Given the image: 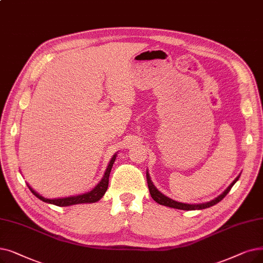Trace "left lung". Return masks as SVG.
<instances>
[{"label": "left lung", "mask_w": 263, "mask_h": 263, "mask_svg": "<svg viewBox=\"0 0 263 263\" xmlns=\"http://www.w3.org/2000/svg\"><path fill=\"white\" fill-rule=\"evenodd\" d=\"M146 177H147V184H148V188H149V192H151V196L152 198L159 204L161 205H164V206H168V208H173V209H178V210H184V211H193V210H203V209H208V208H211L213 206V205L217 204L218 202H220L228 193H229V191L231 190V188L233 187V185L235 184V182L238 180L239 178V175L232 181V184L228 187L221 195L219 197H217L216 199L210 201V202H206V203H201V204H186V203H181V202H177V201H174L173 199H170L167 198L166 196H164L163 193L160 192L156 187L155 185L153 184V181L151 179V176L149 174H148V172L146 173Z\"/></svg>", "instance_id": "left-lung-1"}]
</instances>
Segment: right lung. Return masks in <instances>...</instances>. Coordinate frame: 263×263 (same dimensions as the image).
<instances>
[{"label": "right lung", "instance_id": "add662e5", "mask_svg": "<svg viewBox=\"0 0 263 263\" xmlns=\"http://www.w3.org/2000/svg\"><path fill=\"white\" fill-rule=\"evenodd\" d=\"M116 154L112 156L111 160L109 161V164L105 171L104 176L103 178L101 179V181L99 184L91 190L90 192H86L84 195H78V196H73V197H67V198H60V199H47V198H44L36 191H34L29 185V189L31 190V192L33 193L34 196L37 197L40 200H42L43 202H46V203H50L53 205H57V206H70V205H74V204H81V203H95L97 201H99L102 197L104 196V193L107 190L108 187V178H109V173L111 171L112 164L115 162V159H116Z\"/></svg>", "mask_w": 263, "mask_h": 263}]
</instances>
